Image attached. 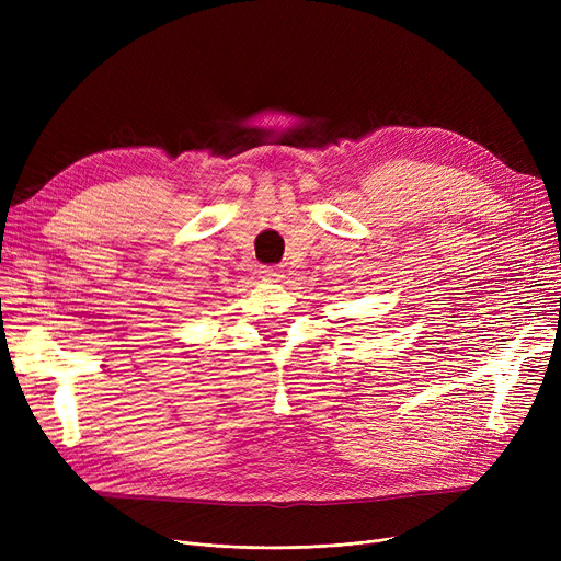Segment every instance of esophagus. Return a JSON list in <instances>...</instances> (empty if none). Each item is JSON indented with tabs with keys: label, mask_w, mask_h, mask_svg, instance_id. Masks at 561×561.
<instances>
[{
	"label": "esophagus",
	"mask_w": 561,
	"mask_h": 561,
	"mask_svg": "<svg viewBox=\"0 0 561 561\" xmlns=\"http://www.w3.org/2000/svg\"><path fill=\"white\" fill-rule=\"evenodd\" d=\"M261 277L263 282H271V284H277L284 275H279V271L275 268V265H265V268H261Z\"/></svg>",
	"instance_id": "obj_1"
}]
</instances>
